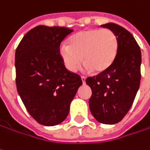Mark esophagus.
Instances as JSON below:
<instances>
[{"label": "esophagus", "mask_w": 150, "mask_h": 150, "mask_svg": "<svg viewBox=\"0 0 150 150\" xmlns=\"http://www.w3.org/2000/svg\"><path fill=\"white\" fill-rule=\"evenodd\" d=\"M81 79H82V82H83V83H85V77H84V76L82 75V76H81Z\"/></svg>", "instance_id": "1"}]
</instances>
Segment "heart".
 <instances>
[{
  "mask_svg": "<svg viewBox=\"0 0 150 150\" xmlns=\"http://www.w3.org/2000/svg\"><path fill=\"white\" fill-rule=\"evenodd\" d=\"M118 39L108 28L86 29L70 38L69 45L63 43L59 52L65 66L70 71H75L82 62L86 71L99 73L106 71L117 57Z\"/></svg>",
  "mask_w": 150,
  "mask_h": 150,
  "instance_id": "b5f03b06",
  "label": "heart"
}]
</instances>
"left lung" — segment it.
<instances>
[{
  "label": "left lung",
  "instance_id": "obj_1",
  "mask_svg": "<svg viewBox=\"0 0 150 150\" xmlns=\"http://www.w3.org/2000/svg\"><path fill=\"white\" fill-rule=\"evenodd\" d=\"M115 33L118 39L117 57L106 71L85 79L91 88L89 109L98 122H121L133 104L140 83V49L133 35L114 23L101 25Z\"/></svg>",
  "mask_w": 150,
  "mask_h": 150
}]
</instances>
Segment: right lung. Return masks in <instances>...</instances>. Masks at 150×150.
<instances>
[{
	"label": "right lung",
	"instance_id": "add662e5",
	"mask_svg": "<svg viewBox=\"0 0 150 150\" xmlns=\"http://www.w3.org/2000/svg\"><path fill=\"white\" fill-rule=\"evenodd\" d=\"M73 29L38 25L28 31L15 52V82L26 109L47 126L62 122L82 79L67 70L60 45Z\"/></svg>",
	"mask_w": 150,
	"mask_h": 150
}]
</instances>
